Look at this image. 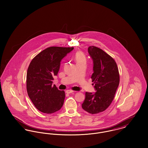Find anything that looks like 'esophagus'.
<instances>
[{
  "instance_id": "obj_1",
  "label": "esophagus",
  "mask_w": 148,
  "mask_h": 148,
  "mask_svg": "<svg viewBox=\"0 0 148 148\" xmlns=\"http://www.w3.org/2000/svg\"><path fill=\"white\" fill-rule=\"evenodd\" d=\"M73 91H73V90H67L66 91V92L67 93V94H71V93H72Z\"/></svg>"
}]
</instances>
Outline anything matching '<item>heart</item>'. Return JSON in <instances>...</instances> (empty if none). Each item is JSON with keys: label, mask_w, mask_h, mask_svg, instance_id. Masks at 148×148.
Masks as SVG:
<instances>
[{"label": "heart", "mask_w": 148, "mask_h": 148, "mask_svg": "<svg viewBox=\"0 0 148 148\" xmlns=\"http://www.w3.org/2000/svg\"><path fill=\"white\" fill-rule=\"evenodd\" d=\"M74 59L76 62L77 64L81 63H86V58L85 55L81 51H77L75 54Z\"/></svg>", "instance_id": "1"}]
</instances>
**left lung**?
<instances>
[{"label": "left lung", "mask_w": 148, "mask_h": 148, "mask_svg": "<svg viewBox=\"0 0 148 148\" xmlns=\"http://www.w3.org/2000/svg\"><path fill=\"white\" fill-rule=\"evenodd\" d=\"M93 60V71L91 78L97 91L86 92L82 108L91 114L104 111L112 103L119 83L118 67L114 59L103 50L95 46L88 48Z\"/></svg>", "instance_id": "obj_1"}]
</instances>
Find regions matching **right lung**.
I'll list each match as a JSON object with an SVG mask.
<instances>
[{
	"mask_svg": "<svg viewBox=\"0 0 148 148\" xmlns=\"http://www.w3.org/2000/svg\"><path fill=\"white\" fill-rule=\"evenodd\" d=\"M73 47H51L36 56L27 69L26 89L35 107L40 112L51 114L62 108L65 92L52 86L53 77L58 75L60 61Z\"/></svg>",
	"mask_w": 148,
	"mask_h": 148,
	"instance_id": "obj_1",
	"label": "right lung"
}]
</instances>
